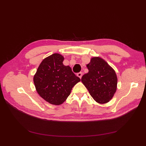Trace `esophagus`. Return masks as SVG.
I'll return each mask as SVG.
<instances>
[{"instance_id":"esophagus-1","label":"esophagus","mask_w":146,"mask_h":146,"mask_svg":"<svg viewBox=\"0 0 146 146\" xmlns=\"http://www.w3.org/2000/svg\"><path fill=\"white\" fill-rule=\"evenodd\" d=\"M82 76H83V73L82 72H78V74H77V76L80 78H82Z\"/></svg>"}]
</instances>
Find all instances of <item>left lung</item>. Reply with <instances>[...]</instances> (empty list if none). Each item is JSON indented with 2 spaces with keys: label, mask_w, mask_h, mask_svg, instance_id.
I'll return each mask as SVG.
<instances>
[{
  "label": "left lung",
  "mask_w": 146,
  "mask_h": 146,
  "mask_svg": "<svg viewBox=\"0 0 146 146\" xmlns=\"http://www.w3.org/2000/svg\"><path fill=\"white\" fill-rule=\"evenodd\" d=\"M89 72L82 77V82L97 102L107 103L117 89V78L114 70L100 57H93L86 65Z\"/></svg>",
  "instance_id": "left-lung-1"
}]
</instances>
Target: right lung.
<instances>
[{"label":"right lung","mask_w":146,"mask_h":146,"mask_svg":"<svg viewBox=\"0 0 146 146\" xmlns=\"http://www.w3.org/2000/svg\"><path fill=\"white\" fill-rule=\"evenodd\" d=\"M64 57L54 54L44 59L33 77L39 95L53 105L62 104L74 85L80 81L69 66L63 63Z\"/></svg>","instance_id":"1"}]
</instances>
